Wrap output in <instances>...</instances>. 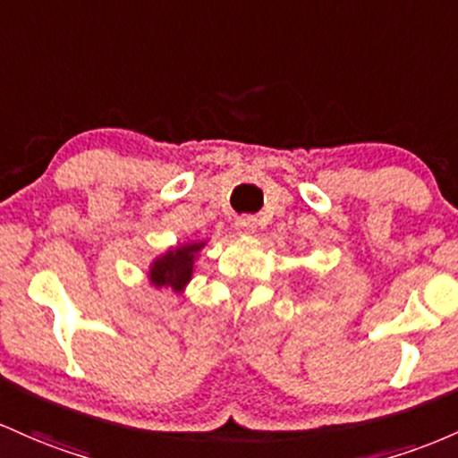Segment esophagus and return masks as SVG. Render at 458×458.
<instances>
[{
    "instance_id": "obj_1",
    "label": "esophagus",
    "mask_w": 458,
    "mask_h": 458,
    "mask_svg": "<svg viewBox=\"0 0 458 458\" xmlns=\"http://www.w3.org/2000/svg\"><path fill=\"white\" fill-rule=\"evenodd\" d=\"M257 227V220L253 216H242V218L235 220V229H238V233H253Z\"/></svg>"
}]
</instances>
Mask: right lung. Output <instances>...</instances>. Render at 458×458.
Instances as JSON below:
<instances>
[{
	"label": "right lung",
	"instance_id": "obj_1",
	"mask_svg": "<svg viewBox=\"0 0 458 458\" xmlns=\"http://www.w3.org/2000/svg\"><path fill=\"white\" fill-rule=\"evenodd\" d=\"M203 249V242L199 244H186L171 249L168 253L157 257L153 261L148 276H151V284L156 287H171L174 292H182L192 276L194 259L197 253Z\"/></svg>",
	"mask_w": 458,
	"mask_h": 458
}]
</instances>
